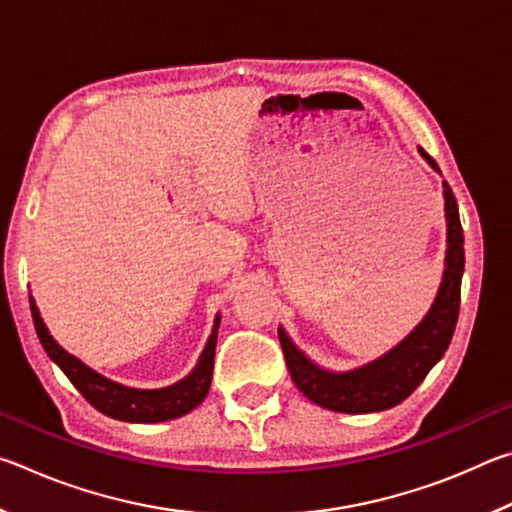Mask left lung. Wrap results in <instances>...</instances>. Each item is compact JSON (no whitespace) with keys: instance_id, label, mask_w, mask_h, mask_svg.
I'll return each instance as SVG.
<instances>
[{"instance_id":"8db88e82","label":"left lung","mask_w":512,"mask_h":512,"mask_svg":"<svg viewBox=\"0 0 512 512\" xmlns=\"http://www.w3.org/2000/svg\"><path fill=\"white\" fill-rule=\"evenodd\" d=\"M418 153L433 171L440 173L436 160L422 146H418ZM443 196L447 221L443 282H440L436 300H433L427 316L395 348L359 368L336 372L311 361L291 341L284 327H277L293 384L314 404L339 413H377L393 409V406L404 402L422 384L429 370L443 359L456 329L458 307H461V280L465 271L463 228L461 219H458L454 192L447 183H443Z\"/></svg>"}]
</instances>
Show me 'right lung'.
Returning a JSON list of instances; mask_svg holds the SVG:
<instances>
[{"mask_svg": "<svg viewBox=\"0 0 512 512\" xmlns=\"http://www.w3.org/2000/svg\"><path fill=\"white\" fill-rule=\"evenodd\" d=\"M31 302V316L33 325H36L38 339L42 348L49 354V359L65 372L67 379L72 381L85 400H88L94 409L103 415L124 422H164L176 420L180 415L194 411L201 404L207 393H210L212 384V370H214V350H216V336H219V323L221 316L216 314L214 327L210 339H207L205 348L198 357L194 370L189 372L185 379L176 381V384L164 388H131L103 377L101 372L92 370L90 366L69 354L63 345H58L54 336L49 334L45 320L40 316V309L33 296Z\"/></svg>", "mask_w": 512, "mask_h": 512, "instance_id": "1", "label": "right lung"}]
</instances>
